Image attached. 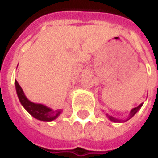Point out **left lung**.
I'll use <instances>...</instances> for the list:
<instances>
[{
    "mask_svg": "<svg viewBox=\"0 0 158 158\" xmlns=\"http://www.w3.org/2000/svg\"><path fill=\"white\" fill-rule=\"evenodd\" d=\"M142 106V104H140L139 107H137V108H134L132 110H131V112H130V116H129V119L131 118V117H133L136 113H137V111L140 109V107ZM109 118H110V121H113V122H118L119 120H117V119H115V118H113V117H111V116H109Z\"/></svg>",
    "mask_w": 158,
    "mask_h": 158,
    "instance_id": "8db88e82",
    "label": "left lung"
}]
</instances>
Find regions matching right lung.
Listing matches in <instances>:
<instances>
[{
  "label": "right lung",
  "instance_id": "1",
  "mask_svg": "<svg viewBox=\"0 0 158 158\" xmlns=\"http://www.w3.org/2000/svg\"><path fill=\"white\" fill-rule=\"evenodd\" d=\"M16 90H17V94L19 96V99L20 101L21 105L25 108V110L35 119L40 120V121H46V122H49V121H53L54 119L57 118L60 113L61 110H55L52 111L49 108H47L44 105L41 104H35L31 102L30 100L27 99V97L25 96L21 87L19 86V82L16 81Z\"/></svg>",
  "mask_w": 158,
  "mask_h": 158
}]
</instances>
